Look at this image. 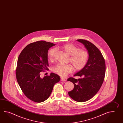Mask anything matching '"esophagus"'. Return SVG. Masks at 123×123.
Segmentation results:
<instances>
[{
  "mask_svg": "<svg viewBox=\"0 0 123 123\" xmlns=\"http://www.w3.org/2000/svg\"><path fill=\"white\" fill-rule=\"evenodd\" d=\"M60 80L62 81H66L67 80L65 79H63V78H60Z\"/></svg>",
  "mask_w": 123,
  "mask_h": 123,
  "instance_id": "34e87169",
  "label": "esophagus"
}]
</instances>
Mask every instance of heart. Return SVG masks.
I'll use <instances>...</instances> for the list:
<instances>
[{
  "mask_svg": "<svg viewBox=\"0 0 123 123\" xmlns=\"http://www.w3.org/2000/svg\"><path fill=\"white\" fill-rule=\"evenodd\" d=\"M57 49L62 50L70 55L69 61L72 64H58L54 67L53 71L60 76L65 77L72 72L74 68L75 71H78L86 66L89 58V54L86 50L81 49L72 43H67L60 47H57ZM55 53V49H51L48 53V59L51 61L53 60Z\"/></svg>",
  "mask_w": 123,
  "mask_h": 123,
  "instance_id": "obj_1",
  "label": "heart"
}]
</instances>
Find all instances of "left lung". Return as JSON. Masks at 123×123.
I'll list each match as a JSON object with an SVG mask.
<instances>
[{"label":"left lung","instance_id":"left-lung-1","mask_svg":"<svg viewBox=\"0 0 123 123\" xmlns=\"http://www.w3.org/2000/svg\"><path fill=\"white\" fill-rule=\"evenodd\" d=\"M84 44L89 54L86 66L68 81L74 85L73 90L68 92L71 98L77 102H85L92 98L98 92L102 86L105 77L106 65L101 52L92 43L85 39L77 40Z\"/></svg>","mask_w":123,"mask_h":123}]
</instances>
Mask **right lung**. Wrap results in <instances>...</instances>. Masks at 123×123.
<instances>
[{
  "label": "right lung",
  "instance_id": "1",
  "mask_svg": "<svg viewBox=\"0 0 123 123\" xmlns=\"http://www.w3.org/2000/svg\"><path fill=\"white\" fill-rule=\"evenodd\" d=\"M55 44L41 40L27 45L18 57L16 77L25 96L31 100L43 102L50 96L55 84L60 80L58 75L40 77L41 72L49 70L48 52Z\"/></svg>",
  "mask_w": 123,
  "mask_h": 123
}]
</instances>
